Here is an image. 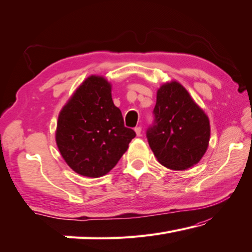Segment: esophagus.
Masks as SVG:
<instances>
[{"instance_id":"obj_1","label":"esophagus","mask_w":252,"mask_h":252,"mask_svg":"<svg viewBox=\"0 0 252 252\" xmlns=\"http://www.w3.org/2000/svg\"><path fill=\"white\" fill-rule=\"evenodd\" d=\"M134 131H135V133H137L138 137H140V135H141V131H142L141 126H135V127H134Z\"/></svg>"}]
</instances>
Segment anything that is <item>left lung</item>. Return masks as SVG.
Here are the masks:
<instances>
[{
	"label": "left lung",
	"mask_w": 252,
	"mask_h": 252,
	"mask_svg": "<svg viewBox=\"0 0 252 252\" xmlns=\"http://www.w3.org/2000/svg\"><path fill=\"white\" fill-rule=\"evenodd\" d=\"M154 114L147 138L157 160L173 170L196 165L209 147L210 120L185 87L176 81L162 84Z\"/></svg>",
	"instance_id": "1"
}]
</instances>
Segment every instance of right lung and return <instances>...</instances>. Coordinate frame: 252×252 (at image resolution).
<instances>
[{
	"instance_id": "1",
	"label": "right lung",
	"mask_w": 252,
	"mask_h": 252,
	"mask_svg": "<svg viewBox=\"0 0 252 252\" xmlns=\"http://www.w3.org/2000/svg\"><path fill=\"white\" fill-rule=\"evenodd\" d=\"M111 84L103 76L87 77L58 115L56 143L75 173L97 178L117 165L135 137L125 126L112 101Z\"/></svg>"
}]
</instances>
